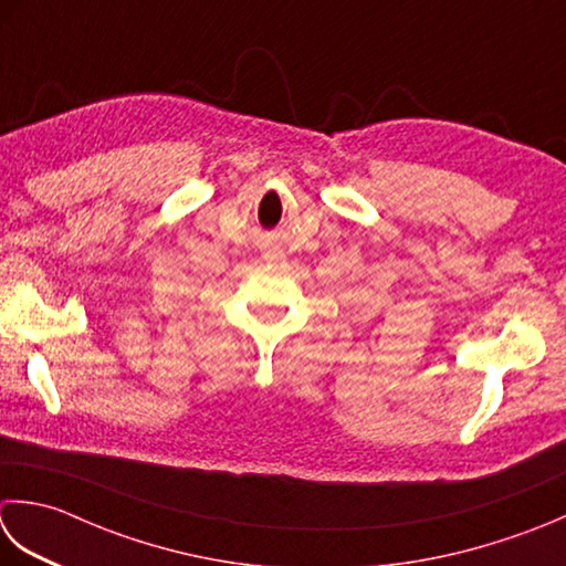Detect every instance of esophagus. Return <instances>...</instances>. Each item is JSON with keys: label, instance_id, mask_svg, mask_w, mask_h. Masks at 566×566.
I'll return each instance as SVG.
<instances>
[{"label": "esophagus", "instance_id": "esophagus-1", "mask_svg": "<svg viewBox=\"0 0 566 566\" xmlns=\"http://www.w3.org/2000/svg\"><path fill=\"white\" fill-rule=\"evenodd\" d=\"M264 258H268L270 262H282L284 260V252L282 250H270L268 254H264Z\"/></svg>", "mask_w": 566, "mask_h": 566}]
</instances>
